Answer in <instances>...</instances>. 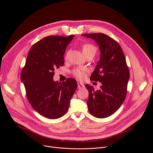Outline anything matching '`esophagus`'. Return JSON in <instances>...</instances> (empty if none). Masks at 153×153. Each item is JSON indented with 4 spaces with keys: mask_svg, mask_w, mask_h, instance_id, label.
Instances as JSON below:
<instances>
[{
    "mask_svg": "<svg viewBox=\"0 0 153 153\" xmlns=\"http://www.w3.org/2000/svg\"><path fill=\"white\" fill-rule=\"evenodd\" d=\"M83 87H84V85L83 83H80V82L77 83V88L79 89H81L82 88H83Z\"/></svg>",
    "mask_w": 153,
    "mask_h": 153,
    "instance_id": "34e87169",
    "label": "esophagus"
}]
</instances>
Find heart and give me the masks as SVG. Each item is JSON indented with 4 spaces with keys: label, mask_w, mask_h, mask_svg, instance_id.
<instances>
[{
    "label": "heart",
    "mask_w": 153,
    "mask_h": 153,
    "mask_svg": "<svg viewBox=\"0 0 153 153\" xmlns=\"http://www.w3.org/2000/svg\"><path fill=\"white\" fill-rule=\"evenodd\" d=\"M82 52H83V54H84V56H85L86 54H88L90 53H96V48L94 45H93L91 44H89V43H85V44H84L82 46ZM68 57V52H67L66 54H65V58L67 59ZM73 74L77 79H82L85 76V70H80V69H76L73 71Z\"/></svg>",
    "instance_id": "1"
}]
</instances>
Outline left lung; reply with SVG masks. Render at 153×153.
<instances>
[{
  "instance_id": "1",
  "label": "left lung",
  "mask_w": 153,
  "mask_h": 153,
  "mask_svg": "<svg viewBox=\"0 0 153 153\" xmlns=\"http://www.w3.org/2000/svg\"><path fill=\"white\" fill-rule=\"evenodd\" d=\"M82 36L94 40L100 51V60L90 77L91 80L101 82L100 89L95 91L93 86L85 85L89 92L88 111L97 118H105L114 114L124 102L129 71L123 52L115 40L102 33Z\"/></svg>"
}]
</instances>
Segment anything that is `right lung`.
I'll return each instance as SVG.
<instances>
[{
  "label": "right lung",
  "instance_id": "obj_1",
  "mask_svg": "<svg viewBox=\"0 0 153 153\" xmlns=\"http://www.w3.org/2000/svg\"><path fill=\"white\" fill-rule=\"evenodd\" d=\"M74 37L50 36L36 42L29 51L21 73L30 103L48 119L65 115L77 89L74 79L68 78L62 83L53 80L54 69L63 65L65 51Z\"/></svg>",
  "mask_w": 153,
  "mask_h": 153
}]
</instances>
